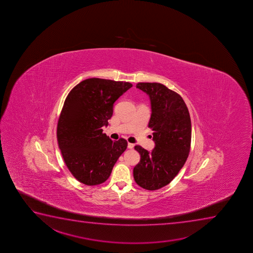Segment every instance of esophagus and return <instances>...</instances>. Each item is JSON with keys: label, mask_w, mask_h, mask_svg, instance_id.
I'll return each instance as SVG.
<instances>
[{"label": "esophagus", "mask_w": 253, "mask_h": 253, "mask_svg": "<svg viewBox=\"0 0 253 253\" xmlns=\"http://www.w3.org/2000/svg\"><path fill=\"white\" fill-rule=\"evenodd\" d=\"M134 144H132V143H128V149H133L134 148Z\"/></svg>", "instance_id": "1"}]
</instances>
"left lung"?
Masks as SVG:
<instances>
[{"mask_svg":"<svg viewBox=\"0 0 253 253\" xmlns=\"http://www.w3.org/2000/svg\"><path fill=\"white\" fill-rule=\"evenodd\" d=\"M136 88L150 97L152 115L148 127L153 130L155 147L149 152L140 146L134 168L137 184L155 190L169 184L187 160L191 142V122L184 100L178 93L160 83H138Z\"/></svg>","mask_w":253,"mask_h":253,"instance_id":"8db88e82","label":"left lung"}]
</instances>
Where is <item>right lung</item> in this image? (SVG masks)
<instances>
[{
    "label": "right lung",
    "mask_w": 253,
    "mask_h": 253,
    "mask_svg": "<svg viewBox=\"0 0 253 253\" xmlns=\"http://www.w3.org/2000/svg\"><path fill=\"white\" fill-rule=\"evenodd\" d=\"M132 86L91 78L67 96L57 123V142L68 169L81 183L91 186L106 181L127 148L126 140L113 141L101 128L113 116V103Z\"/></svg>",
    "instance_id": "1"
}]
</instances>
